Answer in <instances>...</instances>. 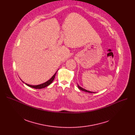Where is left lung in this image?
<instances>
[{
  "mask_svg": "<svg viewBox=\"0 0 135 135\" xmlns=\"http://www.w3.org/2000/svg\"><path fill=\"white\" fill-rule=\"evenodd\" d=\"M78 88H79V89H80V90H82V91H85V92H89V93H94V92H91V91H88V90H85V89H83L82 88L80 87L79 85H78Z\"/></svg>",
  "mask_w": 135,
  "mask_h": 135,
  "instance_id": "1",
  "label": "left lung"
}]
</instances>
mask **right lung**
Here are the masks:
<instances>
[{
    "mask_svg": "<svg viewBox=\"0 0 135 135\" xmlns=\"http://www.w3.org/2000/svg\"><path fill=\"white\" fill-rule=\"evenodd\" d=\"M56 72L54 74V75L52 77V78L47 82H46L45 83H44L43 84H40V85H29V84H28L27 83H25L27 85L30 86V87H31V88H35V89H42V88H44L46 86H47L48 85H49L50 84H51L53 82V81L54 80V78H55V76L56 75ZM23 82V81H22Z\"/></svg>",
    "mask_w": 135,
    "mask_h": 135,
    "instance_id": "obj_1",
    "label": "right lung"
}]
</instances>
